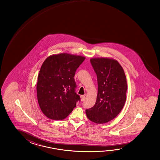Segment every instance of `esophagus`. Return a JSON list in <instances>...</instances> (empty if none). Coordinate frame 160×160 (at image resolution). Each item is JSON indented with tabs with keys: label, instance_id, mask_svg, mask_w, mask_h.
<instances>
[{
	"label": "esophagus",
	"instance_id": "1",
	"mask_svg": "<svg viewBox=\"0 0 160 160\" xmlns=\"http://www.w3.org/2000/svg\"><path fill=\"white\" fill-rule=\"evenodd\" d=\"M84 99H85V96H84V95L81 96V102H83Z\"/></svg>",
	"mask_w": 160,
	"mask_h": 160
}]
</instances>
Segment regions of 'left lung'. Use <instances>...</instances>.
I'll return each instance as SVG.
<instances>
[{"label": "left lung", "instance_id": "left-lung-1", "mask_svg": "<svg viewBox=\"0 0 160 160\" xmlns=\"http://www.w3.org/2000/svg\"><path fill=\"white\" fill-rule=\"evenodd\" d=\"M91 64L97 76L98 91L95 104L86 110L87 118L96 123L114 119L124 107L128 89L124 70L112 58H93Z\"/></svg>", "mask_w": 160, "mask_h": 160}]
</instances>
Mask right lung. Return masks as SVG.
Listing matches in <instances>:
<instances>
[{"mask_svg":"<svg viewBox=\"0 0 160 160\" xmlns=\"http://www.w3.org/2000/svg\"><path fill=\"white\" fill-rule=\"evenodd\" d=\"M85 58L66 53L50 56L38 76L37 93L42 112L48 118L62 120L80 101L74 77Z\"/></svg>","mask_w":160,"mask_h":160,"instance_id":"1","label":"right lung"}]
</instances>
